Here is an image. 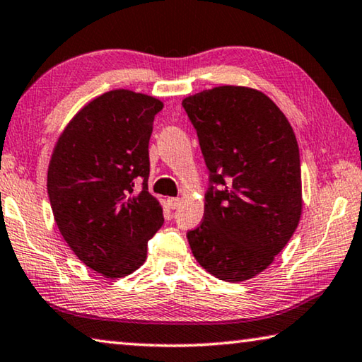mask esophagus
Listing matches in <instances>:
<instances>
[{"label":"esophagus","instance_id":"obj_1","mask_svg":"<svg viewBox=\"0 0 362 362\" xmlns=\"http://www.w3.org/2000/svg\"><path fill=\"white\" fill-rule=\"evenodd\" d=\"M180 203H182L180 198H168V204H169V208H172V209L179 208Z\"/></svg>","mask_w":362,"mask_h":362}]
</instances>
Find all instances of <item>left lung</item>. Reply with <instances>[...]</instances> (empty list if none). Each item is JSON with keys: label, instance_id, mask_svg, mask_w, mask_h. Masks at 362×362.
I'll return each mask as SVG.
<instances>
[{"label": "left lung", "instance_id": "8db88e82", "mask_svg": "<svg viewBox=\"0 0 362 362\" xmlns=\"http://www.w3.org/2000/svg\"><path fill=\"white\" fill-rule=\"evenodd\" d=\"M209 169L204 219L187 233L199 266L223 282L253 279L285 248L301 217L295 132L255 88L223 85L187 96Z\"/></svg>", "mask_w": 362, "mask_h": 362}]
</instances>
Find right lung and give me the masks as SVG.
Wrapping results in <instances>:
<instances>
[{"label":"right lung","instance_id":"1","mask_svg":"<svg viewBox=\"0 0 362 362\" xmlns=\"http://www.w3.org/2000/svg\"><path fill=\"white\" fill-rule=\"evenodd\" d=\"M163 106L130 90L103 93L74 116L51 154L47 187L57 228L74 255L107 279L136 271L164 222L148 192V145Z\"/></svg>","mask_w":362,"mask_h":362}]
</instances>
